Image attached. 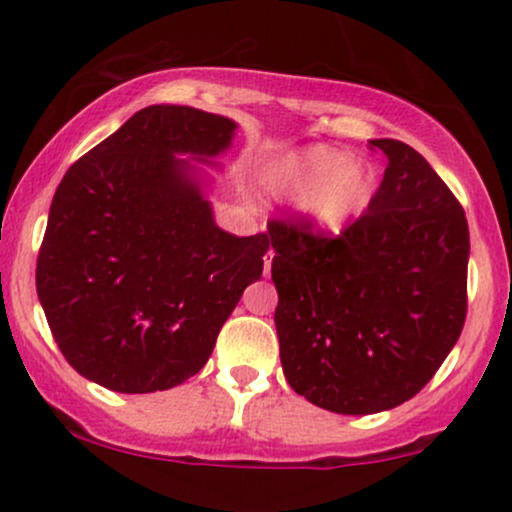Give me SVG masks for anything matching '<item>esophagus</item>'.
<instances>
[{
	"instance_id": "esophagus-1",
	"label": "esophagus",
	"mask_w": 512,
	"mask_h": 512,
	"mask_svg": "<svg viewBox=\"0 0 512 512\" xmlns=\"http://www.w3.org/2000/svg\"><path fill=\"white\" fill-rule=\"evenodd\" d=\"M272 260H274V250H267V255H264V276L272 274Z\"/></svg>"
}]
</instances>
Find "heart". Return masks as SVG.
Here are the masks:
<instances>
[{
	"label": "heart",
	"mask_w": 512,
	"mask_h": 512,
	"mask_svg": "<svg viewBox=\"0 0 512 512\" xmlns=\"http://www.w3.org/2000/svg\"><path fill=\"white\" fill-rule=\"evenodd\" d=\"M260 185L279 202L301 204L303 219L332 236L368 209L378 192V173L366 161H351L337 146L308 144L269 161Z\"/></svg>",
	"instance_id": "b5f03b06"
}]
</instances>
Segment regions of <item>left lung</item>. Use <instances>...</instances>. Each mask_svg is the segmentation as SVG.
Masks as SVG:
<instances>
[{
    "label": "left lung",
    "mask_w": 512,
    "mask_h": 512,
    "mask_svg": "<svg viewBox=\"0 0 512 512\" xmlns=\"http://www.w3.org/2000/svg\"><path fill=\"white\" fill-rule=\"evenodd\" d=\"M387 168L373 202L339 238L272 223L281 368L334 414L399 407L436 375L467 315L469 228L411 146L373 139Z\"/></svg>",
    "instance_id": "obj_1"
}]
</instances>
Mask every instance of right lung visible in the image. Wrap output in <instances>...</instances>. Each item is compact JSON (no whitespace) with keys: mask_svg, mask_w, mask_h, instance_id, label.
I'll return each instance as SVG.
<instances>
[{"mask_svg":"<svg viewBox=\"0 0 512 512\" xmlns=\"http://www.w3.org/2000/svg\"><path fill=\"white\" fill-rule=\"evenodd\" d=\"M236 129L190 105H149L64 173L35 289L64 358L91 383L125 395L185 383L262 276L269 236L216 226L203 168H221Z\"/></svg>","mask_w":512,"mask_h":512,"instance_id":"right-lung-1","label":"right lung"}]
</instances>
